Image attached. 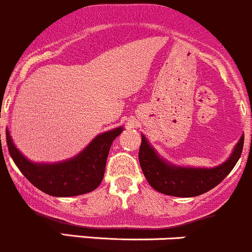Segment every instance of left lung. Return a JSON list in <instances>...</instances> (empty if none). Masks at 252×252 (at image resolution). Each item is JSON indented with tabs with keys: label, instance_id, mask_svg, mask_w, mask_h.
<instances>
[{
	"label": "left lung",
	"instance_id": "8db88e82",
	"mask_svg": "<svg viewBox=\"0 0 252 252\" xmlns=\"http://www.w3.org/2000/svg\"><path fill=\"white\" fill-rule=\"evenodd\" d=\"M244 147V134L224 163L213 168L180 166L170 163L157 153L142 134L138 160L149 185L158 192L176 197H195L216 188L233 170Z\"/></svg>",
	"mask_w": 252,
	"mask_h": 252
}]
</instances>
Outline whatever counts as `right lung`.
<instances>
[{
	"instance_id": "right-lung-1",
	"label": "right lung",
	"mask_w": 252,
	"mask_h": 252,
	"mask_svg": "<svg viewBox=\"0 0 252 252\" xmlns=\"http://www.w3.org/2000/svg\"><path fill=\"white\" fill-rule=\"evenodd\" d=\"M123 131L124 127L119 126L103 132L94 137L81 153L57 163L29 160L17 148L8 129L6 141L16 165L35 188L55 197H71L91 192L100 185L111 144Z\"/></svg>"
}]
</instances>
